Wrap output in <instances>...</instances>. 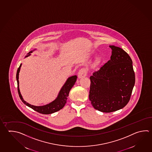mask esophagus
<instances>
[{"label":"esophagus","mask_w":152,"mask_h":152,"mask_svg":"<svg viewBox=\"0 0 152 152\" xmlns=\"http://www.w3.org/2000/svg\"><path fill=\"white\" fill-rule=\"evenodd\" d=\"M86 75H87V70L86 68H82L78 72V77L79 78H81L86 77Z\"/></svg>","instance_id":"1"}]
</instances>
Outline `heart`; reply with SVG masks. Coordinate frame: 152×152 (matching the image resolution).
Segmentation results:
<instances>
[{
    "instance_id": "b5f03b06",
    "label": "heart",
    "mask_w": 152,
    "mask_h": 152,
    "mask_svg": "<svg viewBox=\"0 0 152 152\" xmlns=\"http://www.w3.org/2000/svg\"><path fill=\"white\" fill-rule=\"evenodd\" d=\"M91 54H94V53H92ZM102 61V57L100 56H97L95 57V60H94V66H97L100 64V63Z\"/></svg>"
}]
</instances>
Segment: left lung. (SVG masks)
Returning <instances> with one entry per match:
<instances>
[{
	"label": "left lung",
	"mask_w": 152,
	"mask_h": 152,
	"mask_svg": "<svg viewBox=\"0 0 152 152\" xmlns=\"http://www.w3.org/2000/svg\"><path fill=\"white\" fill-rule=\"evenodd\" d=\"M112 53L108 61L90 76L89 99L96 110L114 112L129 103L135 84L132 59L119 47L110 45Z\"/></svg>",
	"instance_id": "obj_1"
}]
</instances>
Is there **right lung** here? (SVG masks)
Listing matches in <instances>:
<instances>
[{
	"instance_id": "add662e5",
	"label": "right lung",
	"mask_w": 152,
	"mask_h": 152,
	"mask_svg": "<svg viewBox=\"0 0 152 152\" xmlns=\"http://www.w3.org/2000/svg\"><path fill=\"white\" fill-rule=\"evenodd\" d=\"M35 50H37V49H35L29 52L27 55L25 56V58L31 55V53H32ZM21 65H22V64L21 63L19 68L18 69L16 78H17V81L18 91L19 95L21 100H22V102H23V103L25 104L27 106L31 107V109H33L35 111H37V112H39L40 113L44 114V115L52 114V113L57 112L58 111L60 110L61 109H62L66 102L67 98L69 96L70 90L72 89V87L74 86L75 83L76 81L77 78V76L74 75V76H72L69 77V78H68L66 82L63 84V86L60 89V90L57 95V97L55 98V100L52 101V102H50L49 103L45 105L35 106V105H31V104H29L28 103L26 102L25 100H24L22 95L21 94L20 89H19V72H20Z\"/></svg>"
}]
</instances>
